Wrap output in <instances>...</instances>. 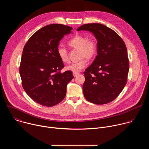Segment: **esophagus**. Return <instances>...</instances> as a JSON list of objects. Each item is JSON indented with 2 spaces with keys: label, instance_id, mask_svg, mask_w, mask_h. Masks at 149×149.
Returning a JSON list of instances; mask_svg holds the SVG:
<instances>
[{
  "label": "esophagus",
  "instance_id": "obj_1",
  "mask_svg": "<svg viewBox=\"0 0 149 149\" xmlns=\"http://www.w3.org/2000/svg\"><path fill=\"white\" fill-rule=\"evenodd\" d=\"M72 74H73L74 77H77V75H79V73H78V72H73V73H72Z\"/></svg>",
  "mask_w": 149,
  "mask_h": 149
}]
</instances>
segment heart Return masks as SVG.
<instances>
[{
    "instance_id": "obj_1",
    "label": "heart",
    "mask_w": 149,
    "mask_h": 149,
    "mask_svg": "<svg viewBox=\"0 0 149 149\" xmlns=\"http://www.w3.org/2000/svg\"><path fill=\"white\" fill-rule=\"evenodd\" d=\"M68 45L74 49L79 50V61L74 62L68 65L66 68L73 72H79L87 66V61L93 59L97 53L98 44L97 41L93 38H87L81 35H76L71 38ZM56 52L61 60L65 63L69 62V56L67 49L63 46H58Z\"/></svg>"
}]
</instances>
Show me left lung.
Returning a JSON list of instances; mask_svg holds the SVG:
<instances>
[{"label":"left lung","mask_w":149,"mask_h":149,"mask_svg":"<svg viewBox=\"0 0 149 149\" xmlns=\"http://www.w3.org/2000/svg\"><path fill=\"white\" fill-rule=\"evenodd\" d=\"M81 30L90 31L98 41V55L84 72V95L92 103L107 104L118 96L127 83L129 62L126 46L114 31L104 25L84 24L77 29Z\"/></svg>","instance_id":"8db88e82"}]
</instances>
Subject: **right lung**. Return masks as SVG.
<instances>
[{
	"label": "right lung",
	"instance_id": "obj_1",
	"mask_svg": "<svg viewBox=\"0 0 149 149\" xmlns=\"http://www.w3.org/2000/svg\"><path fill=\"white\" fill-rule=\"evenodd\" d=\"M72 29L62 24L45 26L33 33L24 48L19 67L22 87L42 105L52 107L62 101L74 78L71 71L61 72L64 64L56 52L59 42Z\"/></svg>",
	"mask_w": 149,
	"mask_h": 149
}]
</instances>
